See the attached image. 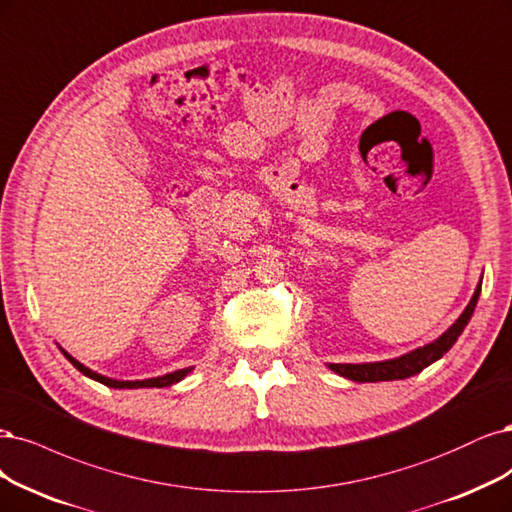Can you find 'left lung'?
I'll use <instances>...</instances> for the list:
<instances>
[{
	"mask_svg": "<svg viewBox=\"0 0 512 512\" xmlns=\"http://www.w3.org/2000/svg\"><path fill=\"white\" fill-rule=\"evenodd\" d=\"M481 294V284L474 290V296L470 298L468 307L464 309V313L457 317V322L443 334L438 337L434 343L419 347L407 356H400L394 360H385V362H370V364H328L330 370L339 373L345 379L358 381V383H375V381H394V379H407L413 377L417 373H421L426 366H430L432 362H436L438 358H443L447 351L453 347V343L457 341V337L464 332L468 320L474 313V307H477Z\"/></svg>",
	"mask_w": 512,
	"mask_h": 512,
	"instance_id": "obj_1",
	"label": "left lung"
}]
</instances>
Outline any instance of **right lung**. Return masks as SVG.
<instances>
[{
  "instance_id": "obj_1",
  "label": "right lung",
  "mask_w": 512,
  "mask_h": 512,
  "mask_svg": "<svg viewBox=\"0 0 512 512\" xmlns=\"http://www.w3.org/2000/svg\"><path fill=\"white\" fill-rule=\"evenodd\" d=\"M63 354H65V358L69 362H72L80 370L82 375L91 377V379H95V381H99L103 385H108V387H114V390H133V387H167V385H173V383H178L180 379H184L192 370V368H182V370H175V373H169V375H163V377H154V379H144V381H116V379H110V377H103V375L93 373L91 368H86L84 364H80L76 358L69 356L67 351H63Z\"/></svg>"
}]
</instances>
